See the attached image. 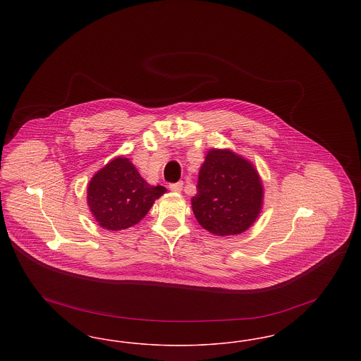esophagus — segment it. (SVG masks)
Masks as SVG:
<instances>
[{"label":"esophagus","mask_w":361,"mask_h":361,"mask_svg":"<svg viewBox=\"0 0 361 361\" xmlns=\"http://www.w3.org/2000/svg\"><path fill=\"white\" fill-rule=\"evenodd\" d=\"M169 188H171V190H173V192H181V190H183V181L171 184Z\"/></svg>","instance_id":"esophagus-1"}]
</instances>
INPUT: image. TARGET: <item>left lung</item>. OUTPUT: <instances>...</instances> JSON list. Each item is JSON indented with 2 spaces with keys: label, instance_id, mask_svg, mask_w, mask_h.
<instances>
[{
  "label": "left lung",
  "instance_id": "8db88e82",
  "mask_svg": "<svg viewBox=\"0 0 361 361\" xmlns=\"http://www.w3.org/2000/svg\"><path fill=\"white\" fill-rule=\"evenodd\" d=\"M264 199L256 168L228 149H211L199 172L192 209L214 235H237L256 222Z\"/></svg>",
  "mask_w": 361,
  "mask_h": 361
}]
</instances>
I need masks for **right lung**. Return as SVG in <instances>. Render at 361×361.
I'll return each instance as SVG.
<instances>
[{"mask_svg": "<svg viewBox=\"0 0 361 361\" xmlns=\"http://www.w3.org/2000/svg\"><path fill=\"white\" fill-rule=\"evenodd\" d=\"M165 192L162 185L147 184L128 158L118 157L92 177L86 199L97 224L118 231L145 218Z\"/></svg>", "mask_w": 361, "mask_h": 361, "instance_id": "add662e5", "label": "right lung"}]
</instances>
